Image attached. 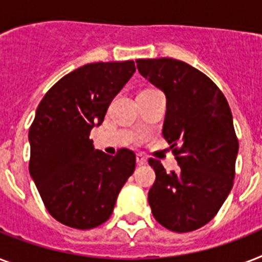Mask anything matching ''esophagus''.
Returning a JSON list of instances; mask_svg holds the SVG:
<instances>
[{"label":"esophagus","instance_id":"esophagus-1","mask_svg":"<svg viewBox=\"0 0 262 262\" xmlns=\"http://www.w3.org/2000/svg\"><path fill=\"white\" fill-rule=\"evenodd\" d=\"M136 162H137L139 166H143V164L147 163V158H145L144 155H141V154H139V155L136 156Z\"/></svg>","mask_w":262,"mask_h":262}]
</instances>
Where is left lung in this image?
Here are the masks:
<instances>
[{
  "instance_id": "obj_1",
  "label": "left lung",
  "mask_w": 262,
  "mask_h": 262,
  "mask_svg": "<svg viewBox=\"0 0 262 262\" xmlns=\"http://www.w3.org/2000/svg\"><path fill=\"white\" fill-rule=\"evenodd\" d=\"M137 69L164 91L163 136L171 144L178 172L149 159L156 179L148 191L152 215L174 232L211 222L231 191L239 143L228 102L207 75L172 58L137 59Z\"/></svg>"
}]
</instances>
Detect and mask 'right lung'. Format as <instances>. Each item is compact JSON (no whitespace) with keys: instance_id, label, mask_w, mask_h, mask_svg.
<instances>
[{"instance_id":"add662e5","label":"right lung","mask_w":262,"mask_h":262,"mask_svg":"<svg viewBox=\"0 0 262 262\" xmlns=\"http://www.w3.org/2000/svg\"><path fill=\"white\" fill-rule=\"evenodd\" d=\"M135 72L133 61L87 63L58 80L36 108L28 133L30 174L49 213L68 227L104 223L135 171L133 152L106 155L90 140Z\"/></svg>"}]
</instances>
